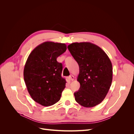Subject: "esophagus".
I'll return each instance as SVG.
<instances>
[{
    "instance_id": "1",
    "label": "esophagus",
    "mask_w": 134,
    "mask_h": 134,
    "mask_svg": "<svg viewBox=\"0 0 134 134\" xmlns=\"http://www.w3.org/2000/svg\"><path fill=\"white\" fill-rule=\"evenodd\" d=\"M69 78L70 79V80H71V81H73L74 80V76L72 75H71L69 76Z\"/></svg>"
}]
</instances>
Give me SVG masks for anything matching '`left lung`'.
Listing matches in <instances>:
<instances>
[{"label": "left lung", "instance_id": "left-lung-1", "mask_svg": "<svg viewBox=\"0 0 134 134\" xmlns=\"http://www.w3.org/2000/svg\"><path fill=\"white\" fill-rule=\"evenodd\" d=\"M68 48L79 67L76 102L85 107H94L102 102L111 86V60L102 48L91 42L72 43Z\"/></svg>", "mask_w": 134, "mask_h": 134}]
</instances>
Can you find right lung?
I'll use <instances>...</instances> for the list:
<instances>
[{
	"instance_id": "1",
	"label": "right lung",
	"mask_w": 134,
	"mask_h": 134,
	"mask_svg": "<svg viewBox=\"0 0 134 134\" xmlns=\"http://www.w3.org/2000/svg\"><path fill=\"white\" fill-rule=\"evenodd\" d=\"M66 50L65 43L47 41L35 47L27 58L23 71L27 89L43 106L57 103L65 88L66 82L61 76L63 65L56 59Z\"/></svg>"
}]
</instances>
